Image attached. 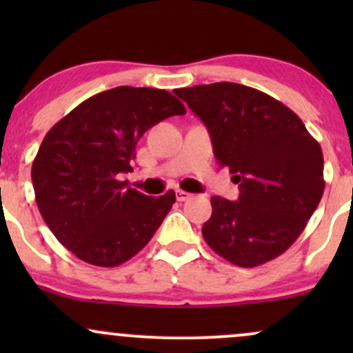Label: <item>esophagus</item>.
<instances>
[{
	"label": "esophagus",
	"instance_id": "34e87169",
	"mask_svg": "<svg viewBox=\"0 0 353 353\" xmlns=\"http://www.w3.org/2000/svg\"><path fill=\"white\" fill-rule=\"evenodd\" d=\"M189 197H190V194L185 192V190H181V189L176 190V199H177V201H181V202H182V201H188Z\"/></svg>",
	"mask_w": 353,
	"mask_h": 353
}]
</instances>
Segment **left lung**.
<instances>
[{
  "mask_svg": "<svg viewBox=\"0 0 353 353\" xmlns=\"http://www.w3.org/2000/svg\"><path fill=\"white\" fill-rule=\"evenodd\" d=\"M174 92L205 124L214 156L241 189L237 201L210 197L212 216L202 225L205 242L239 267L279 257L322 199L319 143L285 104L244 84H199Z\"/></svg>",
  "mask_w": 353,
  "mask_h": 353,
  "instance_id": "left-lung-1",
  "label": "left lung"
}]
</instances>
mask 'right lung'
Instances as JSON below:
<instances>
[{
    "instance_id": "right-lung-1",
    "label": "right lung",
    "mask_w": 353,
    "mask_h": 353,
    "mask_svg": "<svg viewBox=\"0 0 353 353\" xmlns=\"http://www.w3.org/2000/svg\"><path fill=\"white\" fill-rule=\"evenodd\" d=\"M185 114L171 92L119 86L74 108L44 136L31 168L36 204L56 239L88 264H124L151 241L176 192L151 197L117 176L132 171L152 125Z\"/></svg>"
}]
</instances>
